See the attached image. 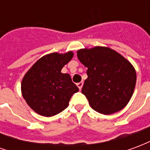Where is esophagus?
I'll use <instances>...</instances> for the list:
<instances>
[{"label":"esophagus","mask_w":150,"mask_h":150,"mask_svg":"<svg viewBox=\"0 0 150 150\" xmlns=\"http://www.w3.org/2000/svg\"><path fill=\"white\" fill-rule=\"evenodd\" d=\"M83 82H80V83H77V86H78V88L79 90H81L82 89V88H83Z\"/></svg>","instance_id":"obj_1"}]
</instances>
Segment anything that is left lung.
Listing matches in <instances>:
<instances>
[{"label":"left lung","instance_id":"obj_1","mask_svg":"<svg viewBox=\"0 0 150 150\" xmlns=\"http://www.w3.org/2000/svg\"><path fill=\"white\" fill-rule=\"evenodd\" d=\"M79 60L88 67L82 93L95 111L104 115L125 107L135 88L134 67L121 54L104 46L77 51Z\"/></svg>","mask_w":150,"mask_h":150}]
</instances>
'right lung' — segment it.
I'll return each mask as SVG.
<instances>
[{
	"mask_svg": "<svg viewBox=\"0 0 150 150\" xmlns=\"http://www.w3.org/2000/svg\"><path fill=\"white\" fill-rule=\"evenodd\" d=\"M73 52L51 53L34 63L21 81V93L33 110L43 116H53L67 108L79 88L69 74L61 70L71 60Z\"/></svg>",
	"mask_w": 150,
	"mask_h": 150,
	"instance_id": "add662e5",
	"label": "right lung"
}]
</instances>
